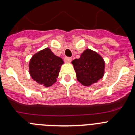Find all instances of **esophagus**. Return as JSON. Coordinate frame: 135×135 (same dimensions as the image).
I'll return each mask as SVG.
<instances>
[{
  "label": "esophagus",
  "mask_w": 135,
  "mask_h": 135,
  "mask_svg": "<svg viewBox=\"0 0 135 135\" xmlns=\"http://www.w3.org/2000/svg\"><path fill=\"white\" fill-rule=\"evenodd\" d=\"M64 60H65V61L67 62V63H70V62L71 61V60H72V59H71V57H65V58H64Z\"/></svg>",
  "instance_id": "34e87169"
}]
</instances>
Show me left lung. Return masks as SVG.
Instances as JSON below:
<instances>
[{
	"instance_id": "obj_1",
	"label": "left lung",
	"mask_w": 135,
	"mask_h": 135,
	"mask_svg": "<svg viewBox=\"0 0 135 135\" xmlns=\"http://www.w3.org/2000/svg\"><path fill=\"white\" fill-rule=\"evenodd\" d=\"M77 80L84 86H90L101 79L104 74L103 58L94 51L86 49L79 59L72 61Z\"/></svg>"
}]
</instances>
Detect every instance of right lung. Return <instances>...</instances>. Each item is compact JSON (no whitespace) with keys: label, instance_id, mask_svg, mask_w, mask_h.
<instances>
[{"label":"right lung","instance_id":"obj_1","mask_svg":"<svg viewBox=\"0 0 135 135\" xmlns=\"http://www.w3.org/2000/svg\"><path fill=\"white\" fill-rule=\"evenodd\" d=\"M63 64L61 58L46 48L32 57L29 64L30 74L36 82L46 87L50 86L57 80Z\"/></svg>","mask_w":135,"mask_h":135}]
</instances>
